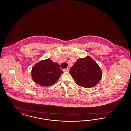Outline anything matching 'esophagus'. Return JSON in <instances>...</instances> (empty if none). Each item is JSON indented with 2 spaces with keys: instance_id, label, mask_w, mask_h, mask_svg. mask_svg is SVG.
I'll use <instances>...</instances> for the list:
<instances>
[{
  "instance_id": "34e87169",
  "label": "esophagus",
  "mask_w": 131,
  "mask_h": 131,
  "mask_svg": "<svg viewBox=\"0 0 131 131\" xmlns=\"http://www.w3.org/2000/svg\"><path fill=\"white\" fill-rule=\"evenodd\" d=\"M70 70V66H68L66 69H63V71H64V72L69 71Z\"/></svg>"
}]
</instances>
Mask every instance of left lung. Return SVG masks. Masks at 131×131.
I'll use <instances>...</instances> for the list:
<instances>
[{"label": "left lung", "mask_w": 131, "mask_h": 131, "mask_svg": "<svg viewBox=\"0 0 131 131\" xmlns=\"http://www.w3.org/2000/svg\"><path fill=\"white\" fill-rule=\"evenodd\" d=\"M69 73L77 84L87 88L94 87L102 76L99 65L88 56L77 60Z\"/></svg>", "instance_id": "obj_1"}]
</instances>
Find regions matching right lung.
<instances>
[{
  "instance_id": "obj_1",
  "label": "right lung",
  "mask_w": 131,
  "mask_h": 131,
  "mask_svg": "<svg viewBox=\"0 0 131 131\" xmlns=\"http://www.w3.org/2000/svg\"><path fill=\"white\" fill-rule=\"evenodd\" d=\"M63 73L60 65L50 59L41 60L32 68L31 75L34 82L42 86L53 85Z\"/></svg>"
}]
</instances>
